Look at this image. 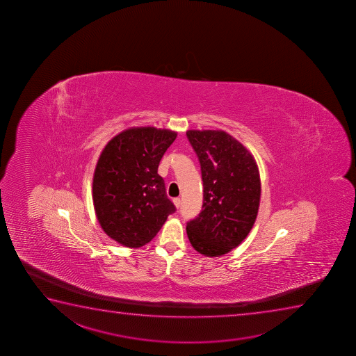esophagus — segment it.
<instances>
[{
    "label": "esophagus",
    "mask_w": 356,
    "mask_h": 356,
    "mask_svg": "<svg viewBox=\"0 0 356 356\" xmlns=\"http://www.w3.org/2000/svg\"><path fill=\"white\" fill-rule=\"evenodd\" d=\"M172 202H174V205H175L176 207H177V209H179V207H180V206H181L180 197H175V199H174V200H172Z\"/></svg>",
    "instance_id": "34e87169"
}]
</instances>
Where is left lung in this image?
Masks as SVG:
<instances>
[{"instance_id":"8db88e82","label":"left lung","mask_w":356,"mask_h":356,"mask_svg":"<svg viewBox=\"0 0 356 356\" xmlns=\"http://www.w3.org/2000/svg\"><path fill=\"white\" fill-rule=\"evenodd\" d=\"M187 138L200 162L204 204L187 222L192 247L202 255L227 254L255 224L261 197L257 164L250 151L220 130H189Z\"/></svg>"}]
</instances>
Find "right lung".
<instances>
[{
    "mask_svg": "<svg viewBox=\"0 0 356 356\" xmlns=\"http://www.w3.org/2000/svg\"><path fill=\"white\" fill-rule=\"evenodd\" d=\"M174 131L132 127L111 139L97 159L92 202L102 230L129 248L145 245L176 209L157 174Z\"/></svg>",
    "mask_w": 356,
    "mask_h": 356,
    "instance_id": "add662e5",
    "label": "right lung"
}]
</instances>
